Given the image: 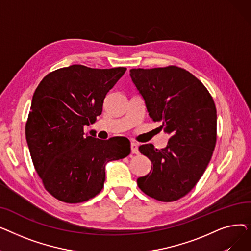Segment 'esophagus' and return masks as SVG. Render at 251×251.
<instances>
[{
  "mask_svg": "<svg viewBox=\"0 0 251 251\" xmlns=\"http://www.w3.org/2000/svg\"><path fill=\"white\" fill-rule=\"evenodd\" d=\"M130 148H131V152L134 153V154L138 153V147H137L136 143H131Z\"/></svg>",
  "mask_w": 251,
  "mask_h": 251,
  "instance_id": "34e87169",
  "label": "esophagus"
}]
</instances>
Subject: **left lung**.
<instances>
[{
	"label": "left lung",
	"mask_w": 251,
	"mask_h": 251,
	"mask_svg": "<svg viewBox=\"0 0 251 251\" xmlns=\"http://www.w3.org/2000/svg\"><path fill=\"white\" fill-rule=\"evenodd\" d=\"M130 76L150 117L171 134L165 149L139 147L152 166L137 185L156 201H178L196 185L212 159L217 141L215 101L201 80L177 66L131 69Z\"/></svg>",
	"instance_id": "8db88e82"
}]
</instances>
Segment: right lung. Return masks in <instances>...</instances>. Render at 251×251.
Returning a JSON list of instances; mask_svg holds the SVG:
<instances>
[{
	"instance_id": "add662e5",
	"label": "right lung",
	"mask_w": 251,
	"mask_h": 251,
	"mask_svg": "<svg viewBox=\"0 0 251 251\" xmlns=\"http://www.w3.org/2000/svg\"><path fill=\"white\" fill-rule=\"evenodd\" d=\"M125 71L72 65L49 73L36 87L25 136L36 173L55 199L79 203L95 197L103 187L107 163L130 153L127 140L102 141L83 132Z\"/></svg>"
}]
</instances>
